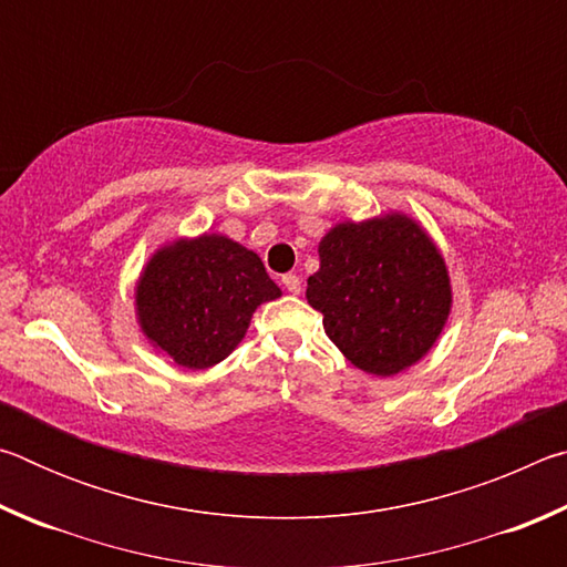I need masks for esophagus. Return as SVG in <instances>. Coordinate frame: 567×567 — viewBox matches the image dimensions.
Segmentation results:
<instances>
[{
  "instance_id": "obj_1",
  "label": "esophagus",
  "mask_w": 567,
  "mask_h": 567,
  "mask_svg": "<svg viewBox=\"0 0 567 567\" xmlns=\"http://www.w3.org/2000/svg\"><path fill=\"white\" fill-rule=\"evenodd\" d=\"M282 285H285V290L290 292V295H300V290H302V282H300V277L292 275V272L282 277Z\"/></svg>"
}]
</instances>
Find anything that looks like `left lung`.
Returning a JSON list of instances; mask_svg holds the SVG:
<instances>
[{"mask_svg": "<svg viewBox=\"0 0 567 567\" xmlns=\"http://www.w3.org/2000/svg\"><path fill=\"white\" fill-rule=\"evenodd\" d=\"M307 302L354 368L392 378L435 348L453 310L445 257L417 219L390 209L320 239Z\"/></svg>", "mask_w": 567, "mask_h": 567, "instance_id": "obj_1", "label": "left lung"}]
</instances>
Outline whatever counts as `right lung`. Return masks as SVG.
I'll return each instance as SVG.
<instances>
[{
	"label": "right lung",
	"mask_w": 567,
	"mask_h": 567,
	"mask_svg": "<svg viewBox=\"0 0 567 567\" xmlns=\"http://www.w3.org/2000/svg\"><path fill=\"white\" fill-rule=\"evenodd\" d=\"M280 295L252 249L205 233L150 255L134 282V315L157 352L185 370H207L243 342L257 307Z\"/></svg>",
	"instance_id": "add662e5"
}]
</instances>
